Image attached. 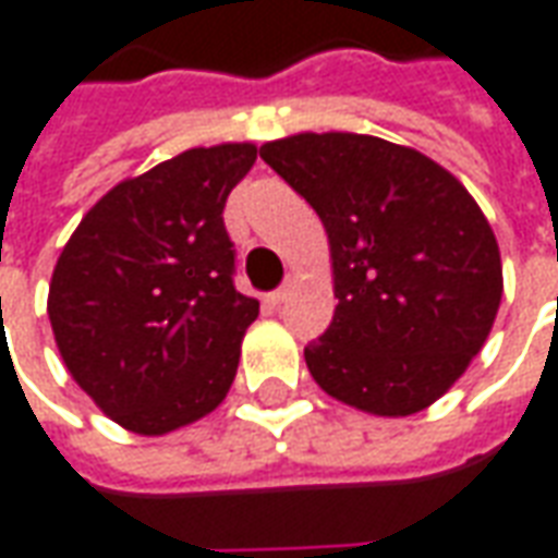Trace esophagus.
<instances>
[{
  "label": "esophagus",
  "mask_w": 558,
  "mask_h": 558,
  "mask_svg": "<svg viewBox=\"0 0 558 558\" xmlns=\"http://www.w3.org/2000/svg\"><path fill=\"white\" fill-rule=\"evenodd\" d=\"M290 292H292V280H287L283 287H278L275 292H268L266 302H268V305H283V302L290 299Z\"/></svg>",
  "instance_id": "obj_1"
}]
</instances>
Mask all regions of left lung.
Wrapping results in <instances>:
<instances>
[{"mask_svg":"<svg viewBox=\"0 0 558 558\" xmlns=\"http://www.w3.org/2000/svg\"><path fill=\"white\" fill-rule=\"evenodd\" d=\"M326 226L335 317L305 347L332 399L408 416L481 353L501 302V256L469 190L420 150L353 132L259 147Z\"/></svg>","mask_w":558,"mask_h":558,"instance_id":"1","label":"left lung"}]
</instances>
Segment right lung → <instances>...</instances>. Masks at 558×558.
<instances>
[{
  "mask_svg": "<svg viewBox=\"0 0 558 558\" xmlns=\"http://www.w3.org/2000/svg\"><path fill=\"white\" fill-rule=\"evenodd\" d=\"M253 144L193 147L105 193L62 247L48 317L65 368L114 423L166 435L235 380L259 302L235 290L226 198Z\"/></svg>",
  "mask_w": 558,
  "mask_h": 558,
  "instance_id": "right-lung-1",
  "label": "right lung"
}]
</instances>
